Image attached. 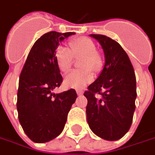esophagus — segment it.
I'll return each mask as SVG.
<instances>
[{
    "label": "esophagus",
    "instance_id": "esophagus-1",
    "mask_svg": "<svg viewBox=\"0 0 155 155\" xmlns=\"http://www.w3.org/2000/svg\"><path fill=\"white\" fill-rule=\"evenodd\" d=\"M76 93H77L78 95H81V94H83V91H81V90H77V91H76Z\"/></svg>",
    "mask_w": 155,
    "mask_h": 155
}]
</instances>
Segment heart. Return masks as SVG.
<instances>
[{"instance_id": "b5f03b06", "label": "heart", "mask_w": 155, "mask_h": 155, "mask_svg": "<svg viewBox=\"0 0 155 155\" xmlns=\"http://www.w3.org/2000/svg\"><path fill=\"white\" fill-rule=\"evenodd\" d=\"M71 51L67 48L60 46L55 51L54 58L59 69L67 72L73 64L74 57L83 56L81 71H74L64 77V85L71 89H83L94 81V75L90 69L99 71L102 67V61L96 53L94 42L86 37H80L70 41ZM91 68L90 69L89 68Z\"/></svg>"}]
</instances>
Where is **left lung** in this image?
Returning a JSON list of instances; mask_svg holds the SVG:
<instances>
[{"label":"left lung","mask_w":155,"mask_h":155,"mask_svg":"<svg viewBox=\"0 0 155 155\" xmlns=\"http://www.w3.org/2000/svg\"><path fill=\"white\" fill-rule=\"evenodd\" d=\"M101 44L104 65L88 87L87 122L101 139L114 141L129 131L136 99V78L126 52L118 42L103 35H90ZM97 94V95H95Z\"/></svg>","instance_id":"1"}]
</instances>
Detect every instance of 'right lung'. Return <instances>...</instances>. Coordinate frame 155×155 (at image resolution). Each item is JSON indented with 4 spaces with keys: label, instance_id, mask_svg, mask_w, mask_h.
I'll use <instances>...</instances> for the list:
<instances>
[{
    "label": "right lung",
    "instance_id": "1",
    "mask_svg": "<svg viewBox=\"0 0 155 155\" xmlns=\"http://www.w3.org/2000/svg\"><path fill=\"white\" fill-rule=\"evenodd\" d=\"M74 32L45 33L29 52L19 81L17 103L20 124L35 143H45L64 130L67 115L77 94L71 89L59 94L62 76L54 54L60 43Z\"/></svg>",
    "mask_w": 155,
    "mask_h": 155
}]
</instances>
